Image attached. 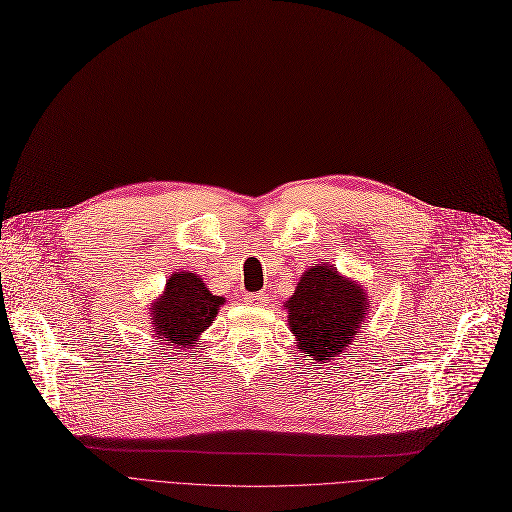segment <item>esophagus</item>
<instances>
[{"instance_id": "obj_1", "label": "esophagus", "mask_w": 512, "mask_h": 512, "mask_svg": "<svg viewBox=\"0 0 512 512\" xmlns=\"http://www.w3.org/2000/svg\"><path fill=\"white\" fill-rule=\"evenodd\" d=\"M267 301V294L265 292H251V294H245V303L247 305H265Z\"/></svg>"}]
</instances>
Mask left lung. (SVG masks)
I'll return each mask as SVG.
<instances>
[{
    "mask_svg": "<svg viewBox=\"0 0 512 512\" xmlns=\"http://www.w3.org/2000/svg\"><path fill=\"white\" fill-rule=\"evenodd\" d=\"M284 307L297 346L317 363L342 355L365 328V290L328 263L309 267Z\"/></svg>",
    "mask_w": 512,
    "mask_h": 512,
    "instance_id": "1",
    "label": "left lung"
}]
</instances>
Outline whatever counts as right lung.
Returning a JSON list of instances; mask_svg holds the SVG:
<instances>
[{
  "label": "right lung",
  "instance_id": "1",
  "mask_svg": "<svg viewBox=\"0 0 512 512\" xmlns=\"http://www.w3.org/2000/svg\"><path fill=\"white\" fill-rule=\"evenodd\" d=\"M224 303L226 299L211 294L197 274L174 272L164 294L151 303L153 332L170 351L191 348L213 324Z\"/></svg>",
  "mask_w": 512,
  "mask_h": 512
}]
</instances>
